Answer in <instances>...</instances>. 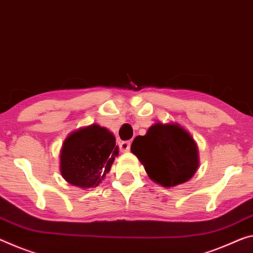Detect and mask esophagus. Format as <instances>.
<instances>
[{
    "instance_id": "1",
    "label": "esophagus",
    "mask_w": 253,
    "mask_h": 253,
    "mask_svg": "<svg viewBox=\"0 0 253 253\" xmlns=\"http://www.w3.org/2000/svg\"><path fill=\"white\" fill-rule=\"evenodd\" d=\"M120 151L122 152H129L130 151V142H122L120 143Z\"/></svg>"
}]
</instances>
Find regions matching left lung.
<instances>
[{
  "label": "left lung",
  "instance_id": "8db88e82",
  "mask_svg": "<svg viewBox=\"0 0 253 253\" xmlns=\"http://www.w3.org/2000/svg\"><path fill=\"white\" fill-rule=\"evenodd\" d=\"M130 150L148 177L163 187L187 182L199 166L197 144L178 124H154L146 135L135 137Z\"/></svg>",
  "mask_w": 253,
  "mask_h": 253
}]
</instances>
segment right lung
<instances>
[{
    "instance_id": "right-lung-1",
    "label": "right lung",
    "mask_w": 253,
    "mask_h": 253,
    "mask_svg": "<svg viewBox=\"0 0 253 253\" xmlns=\"http://www.w3.org/2000/svg\"><path fill=\"white\" fill-rule=\"evenodd\" d=\"M119 154L115 136L97 124L82 127L67 136L61 150V173L80 188L99 186Z\"/></svg>"
}]
</instances>
